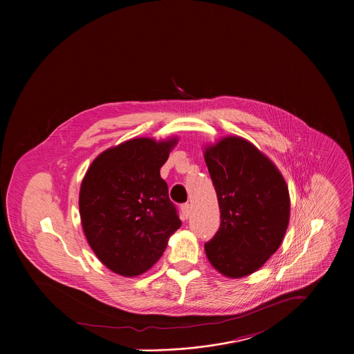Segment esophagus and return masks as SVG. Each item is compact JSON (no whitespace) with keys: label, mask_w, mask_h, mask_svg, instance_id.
I'll use <instances>...</instances> for the list:
<instances>
[{"label":"esophagus","mask_w":354,"mask_h":354,"mask_svg":"<svg viewBox=\"0 0 354 354\" xmlns=\"http://www.w3.org/2000/svg\"><path fill=\"white\" fill-rule=\"evenodd\" d=\"M181 212H183L184 218L187 219V218L189 216V214H191V204H189V203H185V204H183V205H181Z\"/></svg>","instance_id":"obj_1"}]
</instances>
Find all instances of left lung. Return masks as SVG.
I'll return each mask as SVG.
<instances>
[{
  "instance_id": "8db88e82",
  "label": "left lung",
  "mask_w": 354,
  "mask_h": 354,
  "mask_svg": "<svg viewBox=\"0 0 354 354\" xmlns=\"http://www.w3.org/2000/svg\"><path fill=\"white\" fill-rule=\"evenodd\" d=\"M204 160L221 209V226L204 251L225 277H247L282 244L290 218L288 185L277 166L239 136L207 146Z\"/></svg>"
}]
</instances>
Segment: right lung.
<instances>
[{
	"instance_id": "1",
	"label": "right lung",
	"mask_w": 354,
	"mask_h": 354,
	"mask_svg": "<svg viewBox=\"0 0 354 354\" xmlns=\"http://www.w3.org/2000/svg\"><path fill=\"white\" fill-rule=\"evenodd\" d=\"M177 138H138L100 153L80 187L82 226L102 263L122 277H136L160 259L181 226L160 167Z\"/></svg>"
}]
</instances>
